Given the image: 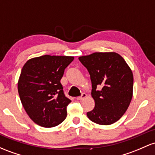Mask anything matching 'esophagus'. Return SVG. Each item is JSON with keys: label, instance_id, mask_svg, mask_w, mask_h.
<instances>
[{"label": "esophagus", "instance_id": "esophagus-1", "mask_svg": "<svg viewBox=\"0 0 155 155\" xmlns=\"http://www.w3.org/2000/svg\"><path fill=\"white\" fill-rule=\"evenodd\" d=\"M86 96H87L86 93H82L80 96H78L77 98H76V99H77V100H82V99H84V98H85Z\"/></svg>", "mask_w": 155, "mask_h": 155}]
</instances>
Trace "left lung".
<instances>
[{"label": "left lung", "instance_id": "8db88e82", "mask_svg": "<svg viewBox=\"0 0 155 155\" xmlns=\"http://www.w3.org/2000/svg\"><path fill=\"white\" fill-rule=\"evenodd\" d=\"M87 69L92 82L95 107L88 118L101 125H110L122 117L132 98L133 75L123 57L115 52L93 53L79 58Z\"/></svg>", "mask_w": 155, "mask_h": 155}]
</instances>
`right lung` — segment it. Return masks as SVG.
<instances>
[{"label": "right lung", "instance_id": "add662e5", "mask_svg": "<svg viewBox=\"0 0 155 155\" xmlns=\"http://www.w3.org/2000/svg\"><path fill=\"white\" fill-rule=\"evenodd\" d=\"M73 57L44 55L27 61L18 84L20 101L30 118L43 127H53L67 116L71 99L60 80Z\"/></svg>", "mask_w": 155, "mask_h": 155}]
</instances>
